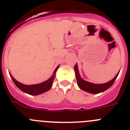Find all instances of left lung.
<instances>
[{"label":"left lung","instance_id":"left-lung-1","mask_svg":"<svg viewBox=\"0 0 130 130\" xmlns=\"http://www.w3.org/2000/svg\"><path fill=\"white\" fill-rule=\"evenodd\" d=\"M74 70L75 72L77 82V85L79 88H81V90H84V91L91 93V94H98V93L102 92L105 91L107 89L110 88L112 86V84L114 83L116 79L117 78L119 73V72L118 74L111 81H110L109 82L106 83L104 84H94L91 83L87 82V81H85V80L81 79V76H80L79 73L77 64L74 66Z\"/></svg>","mask_w":130,"mask_h":130}]
</instances>
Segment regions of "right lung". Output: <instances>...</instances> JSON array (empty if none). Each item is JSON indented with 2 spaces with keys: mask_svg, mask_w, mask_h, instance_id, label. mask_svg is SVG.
<instances>
[{
  "mask_svg": "<svg viewBox=\"0 0 130 130\" xmlns=\"http://www.w3.org/2000/svg\"><path fill=\"white\" fill-rule=\"evenodd\" d=\"M59 65L57 67V68L55 69L54 71V74L50 79H49L47 81H45V82L42 83L37 84V85H23V84L21 83L18 82L10 75L11 79L13 80V83H15L17 87L20 89L21 91L24 92L30 95H33V96H36V95L40 94L43 92L48 91V90L51 88L52 86L53 82L55 77V73L58 70Z\"/></svg>",
  "mask_w": 130,
  "mask_h": 130,
  "instance_id": "1",
  "label": "right lung"
}]
</instances>
